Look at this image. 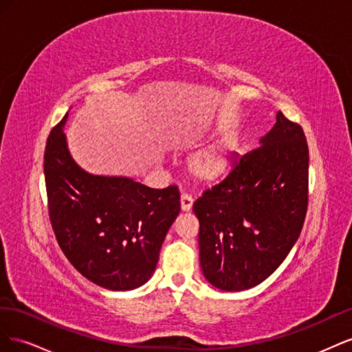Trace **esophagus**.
Wrapping results in <instances>:
<instances>
[{
	"label": "esophagus",
	"instance_id": "esophagus-1",
	"mask_svg": "<svg viewBox=\"0 0 352 352\" xmlns=\"http://www.w3.org/2000/svg\"><path fill=\"white\" fill-rule=\"evenodd\" d=\"M192 204H194L192 195L184 192L182 197H180V208H182V211H189L190 208H192Z\"/></svg>",
	"mask_w": 352,
	"mask_h": 352
}]
</instances>
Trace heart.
Instances as JSON below:
<instances>
[{
	"label": "heart",
	"mask_w": 352,
	"mask_h": 352,
	"mask_svg": "<svg viewBox=\"0 0 352 352\" xmlns=\"http://www.w3.org/2000/svg\"><path fill=\"white\" fill-rule=\"evenodd\" d=\"M235 145L233 138H226L195 153L188 162L189 175L201 184L217 182L228 172Z\"/></svg>",
	"instance_id": "b5f03b06"
}]
</instances>
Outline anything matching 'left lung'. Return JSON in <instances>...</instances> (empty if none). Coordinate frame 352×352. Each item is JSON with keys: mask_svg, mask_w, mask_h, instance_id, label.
Listing matches in <instances>:
<instances>
[{"mask_svg": "<svg viewBox=\"0 0 352 352\" xmlns=\"http://www.w3.org/2000/svg\"><path fill=\"white\" fill-rule=\"evenodd\" d=\"M261 145L233 157L220 184L194 202L199 263L223 291H243L279 267L300 236L308 207V145L282 114Z\"/></svg>", "mask_w": 352, "mask_h": 352, "instance_id": "1", "label": "left lung"}]
</instances>
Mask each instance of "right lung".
Wrapping results in <instances>:
<instances>
[{"label": "right lung", "instance_id": "obj_1", "mask_svg": "<svg viewBox=\"0 0 352 352\" xmlns=\"http://www.w3.org/2000/svg\"><path fill=\"white\" fill-rule=\"evenodd\" d=\"M66 119L67 114L51 129L44 153L52 230L85 278L111 291L135 289L155 270L163 241L180 212L179 189L83 172L67 150Z\"/></svg>", "mask_w": 352, "mask_h": 352}]
</instances>
